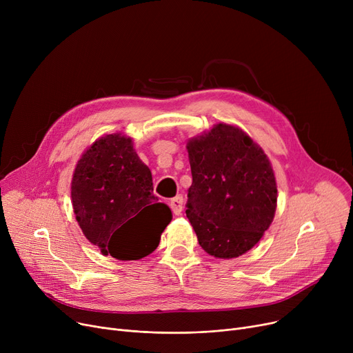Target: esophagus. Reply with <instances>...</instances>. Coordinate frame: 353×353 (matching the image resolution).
I'll return each instance as SVG.
<instances>
[{"instance_id": "34e87169", "label": "esophagus", "mask_w": 353, "mask_h": 353, "mask_svg": "<svg viewBox=\"0 0 353 353\" xmlns=\"http://www.w3.org/2000/svg\"><path fill=\"white\" fill-rule=\"evenodd\" d=\"M170 208L176 216H180L183 212V196L177 194L170 200Z\"/></svg>"}]
</instances>
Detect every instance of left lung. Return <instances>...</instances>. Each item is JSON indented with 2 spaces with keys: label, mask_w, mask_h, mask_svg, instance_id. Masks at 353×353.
Returning a JSON list of instances; mask_svg holds the SVG:
<instances>
[{
  "label": "left lung",
  "mask_w": 353,
  "mask_h": 353,
  "mask_svg": "<svg viewBox=\"0 0 353 353\" xmlns=\"http://www.w3.org/2000/svg\"><path fill=\"white\" fill-rule=\"evenodd\" d=\"M186 147L193 176L186 216L199 245L219 259L242 256L274 217L277 186L268 156L242 128L226 123Z\"/></svg>",
  "instance_id": "1"
}]
</instances>
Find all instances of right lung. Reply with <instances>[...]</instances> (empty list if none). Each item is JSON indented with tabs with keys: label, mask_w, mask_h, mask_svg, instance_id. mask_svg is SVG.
Masks as SVG:
<instances>
[{
	"label": "right lung",
	"mask_w": 353,
	"mask_h": 353,
	"mask_svg": "<svg viewBox=\"0 0 353 353\" xmlns=\"http://www.w3.org/2000/svg\"><path fill=\"white\" fill-rule=\"evenodd\" d=\"M153 194L152 172L121 133L92 143L71 181L76 220L90 243L119 261H139L160 243L172 210Z\"/></svg>",
	"instance_id": "1"
}]
</instances>
